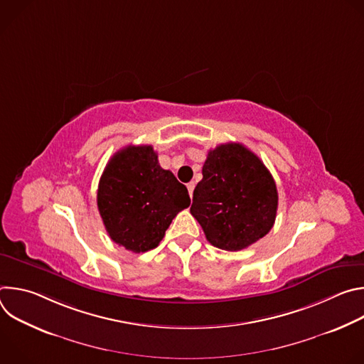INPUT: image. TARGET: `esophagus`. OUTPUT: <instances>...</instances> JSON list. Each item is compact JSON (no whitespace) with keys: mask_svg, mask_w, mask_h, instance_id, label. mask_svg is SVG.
I'll return each mask as SVG.
<instances>
[{"mask_svg":"<svg viewBox=\"0 0 364 364\" xmlns=\"http://www.w3.org/2000/svg\"><path fill=\"white\" fill-rule=\"evenodd\" d=\"M194 187H196V184H194L193 181L187 184V188H188V194H190V197H191V198H193V191H194Z\"/></svg>","mask_w":364,"mask_h":364,"instance_id":"obj_1","label":"esophagus"}]
</instances>
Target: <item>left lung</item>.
<instances>
[{"label": "left lung", "mask_w": 364, "mask_h": 364, "mask_svg": "<svg viewBox=\"0 0 364 364\" xmlns=\"http://www.w3.org/2000/svg\"><path fill=\"white\" fill-rule=\"evenodd\" d=\"M190 213L205 239L223 250H242L274 226L278 191L272 174L250 149L228 142L210 149Z\"/></svg>", "instance_id": "obj_1"}]
</instances>
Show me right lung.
<instances>
[{
  "label": "right lung",
  "instance_id": "obj_1",
  "mask_svg": "<svg viewBox=\"0 0 364 364\" xmlns=\"http://www.w3.org/2000/svg\"><path fill=\"white\" fill-rule=\"evenodd\" d=\"M190 201L187 187L160 167L151 145H128L118 151L97 187V209L108 235L135 253L157 247Z\"/></svg>",
  "mask_w": 364,
  "mask_h": 364
}]
</instances>
